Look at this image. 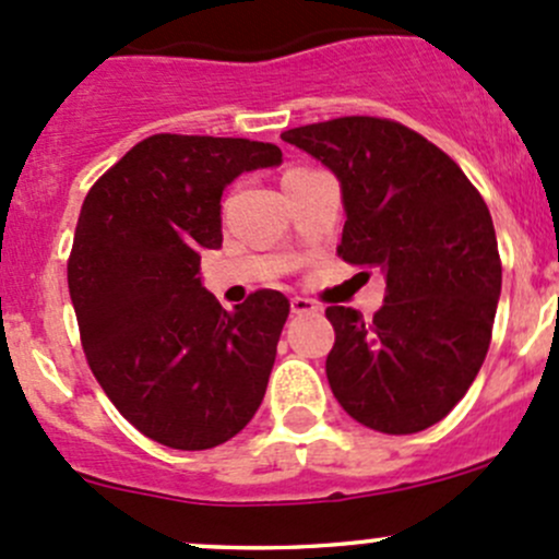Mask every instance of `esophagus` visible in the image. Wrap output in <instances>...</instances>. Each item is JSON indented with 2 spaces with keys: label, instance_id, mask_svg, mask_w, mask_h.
<instances>
[{
  "label": "esophagus",
  "instance_id": "esophagus-1",
  "mask_svg": "<svg viewBox=\"0 0 559 559\" xmlns=\"http://www.w3.org/2000/svg\"><path fill=\"white\" fill-rule=\"evenodd\" d=\"M321 311V306H316L313 300H308V297H292V313L302 316V313H316Z\"/></svg>",
  "mask_w": 559,
  "mask_h": 559
}]
</instances>
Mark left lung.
<instances>
[{"label": "left lung", "instance_id": "8db88e82", "mask_svg": "<svg viewBox=\"0 0 559 559\" xmlns=\"http://www.w3.org/2000/svg\"><path fill=\"white\" fill-rule=\"evenodd\" d=\"M281 140L341 183L337 253L386 281L373 319L326 308L332 394L370 430H427L465 397L492 337L503 270L487 202L438 145L386 118L308 123Z\"/></svg>", "mask_w": 559, "mask_h": 559}]
</instances>
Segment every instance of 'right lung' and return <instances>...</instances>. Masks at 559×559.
Here are the masks:
<instances>
[{
    "label": "right lung",
    "mask_w": 559,
    "mask_h": 559,
    "mask_svg": "<svg viewBox=\"0 0 559 559\" xmlns=\"http://www.w3.org/2000/svg\"><path fill=\"white\" fill-rule=\"evenodd\" d=\"M281 162L270 143L154 134L83 200L67 264L83 352L123 419L162 447H218L262 403L289 300L262 289L227 311L200 253L222 248L224 189Z\"/></svg>",
    "instance_id": "right-lung-1"
}]
</instances>
